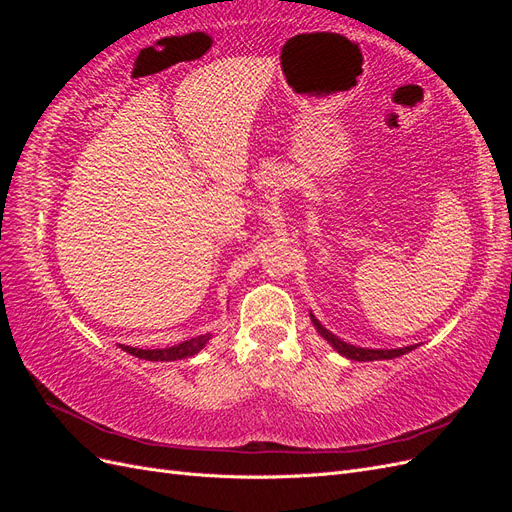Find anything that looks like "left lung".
<instances>
[{
	"mask_svg": "<svg viewBox=\"0 0 512 512\" xmlns=\"http://www.w3.org/2000/svg\"><path fill=\"white\" fill-rule=\"evenodd\" d=\"M309 318H312L316 331L327 339V342L342 354L346 356V359H352V361H384V359H395V356H401L406 354L410 350H414L416 346H406V348H395V350H374V348H361V346H352V344H346L344 339H339L337 335H333L331 331H327L322 327V324L318 322V318L314 314H309Z\"/></svg>",
	"mask_w": 512,
	"mask_h": 512,
	"instance_id": "8db88e82",
	"label": "left lung"
}]
</instances>
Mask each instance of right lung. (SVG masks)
<instances>
[{"instance_id": "add662e5", "label": "right lung", "mask_w": 512, "mask_h": 512, "mask_svg": "<svg viewBox=\"0 0 512 512\" xmlns=\"http://www.w3.org/2000/svg\"><path fill=\"white\" fill-rule=\"evenodd\" d=\"M211 335H198L188 339V342H181L177 346H170V348H153V350H141V348H130V346H123L119 344L121 350L130 352L132 356H138V359H145V361H179V359H188V356L198 354L200 350L205 348V344L209 342Z\"/></svg>"}]
</instances>
